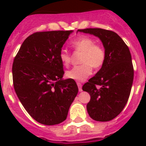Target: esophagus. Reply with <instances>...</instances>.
<instances>
[{"instance_id": "1", "label": "esophagus", "mask_w": 146, "mask_h": 146, "mask_svg": "<svg viewBox=\"0 0 146 146\" xmlns=\"http://www.w3.org/2000/svg\"><path fill=\"white\" fill-rule=\"evenodd\" d=\"M77 86H78V88H79V91L80 92H82V84L80 83V82H77Z\"/></svg>"}]
</instances>
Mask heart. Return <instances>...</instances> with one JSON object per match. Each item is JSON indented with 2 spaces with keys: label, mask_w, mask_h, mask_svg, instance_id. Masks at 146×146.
Here are the masks:
<instances>
[{
  "label": "heart",
  "mask_w": 146,
  "mask_h": 146,
  "mask_svg": "<svg viewBox=\"0 0 146 146\" xmlns=\"http://www.w3.org/2000/svg\"><path fill=\"white\" fill-rule=\"evenodd\" d=\"M71 46L75 51L81 52L80 62L81 65L76 66L66 72L68 79L82 82L84 81L92 73V67L101 68L106 59V52L102 45L95 44L92 38L81 37L72 42ZM59 58L62 64L67 66L71 61V56L66 50L60 53Z\"/></svg>",
  "instance_id": "heart-1"
}]
</instances>
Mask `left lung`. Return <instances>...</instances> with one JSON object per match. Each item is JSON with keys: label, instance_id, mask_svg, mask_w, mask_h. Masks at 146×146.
I'll return each mask as SVG.
<instances>
[{"label": "left lung", "instance_id": "8db88e82", "mask_svg": "<svg viewBox=\"0 0 146 146\" xmlns=\"http://www.w3.org/2000/svg\"><path fill=\"white\" fill-rule=\"evenodd\" d=\"M77 32L99 38L106 52L104 65L82 86V90L91 96L87 111L96 121L113 120L124 108L133 82L134 70L129 48L112 31L91 28Z\"/></svg>", "mask_w": 146, "mask_h": 146}]
</instances>
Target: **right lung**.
<instances>
[{"label":"right lung","instance_id":"obj_1","mask_svg":"<svg viewBox=\"0 0 146 146\" xmlns=\"http://www.w3.org/2000/svg\"><path fill=\"white\" fill-rule=\"evenodd\" d=\"M73 31L33 33L26 38L12 67L16 93L29 114L44 125L60 123L78 93L71 79L63 80L59 55Z\"/></svg>","mask_w":146,"mask_h":146}]
</instances>
